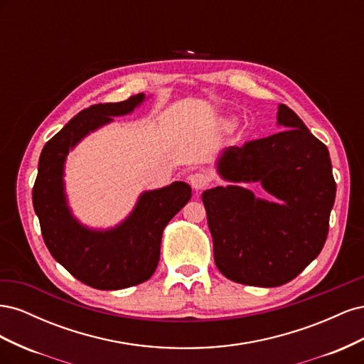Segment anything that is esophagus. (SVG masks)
Here are the masks:
<instances>
[{"label":"esophagus","mask_w":364,"mask_h":364,"mask_svg":"<svg viewBox=\"0 0 364 364\" xmlns=\"http://www.w3.org/2000/svg\"><path fill=\"white\" fill-rule=\"evenodd\" d=\"M188 181H190L193 188L199 191V190H203L205 186L209 183V176L206 173H203V171H197V173H193L190 176Z\"/></svg>","instance_id":"esophagus-1"}]
</instances>
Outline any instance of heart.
<instances>
[{
  "label": "heart",
  "mask_w": 364,
  "mask_h": 364,
  "mask_svg": "<svg viewBox=\"0 0 364 364\" xmlns=\"http://www.w3.org/2000/svg\"><path fill=\"white\" fill-rule=\"evenodd\" d=\"M229 124H232V121H229Z\"/></svg>",
  "instance_id": "b5f03b06"
}]
</instances>
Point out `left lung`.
Wrapping results in <instances>:
<instances>
[{
    "mask_svg": "<svg viewBox=\"0 0 364 364\" xmlns=\"http://www.w3.org/2000/svg\"><path fill=\"white\" fill-rule=\"evenodd\" d=\"M285 130L228 147L217 171L232 185L202 194L217 269L230 281L279 287L321 253L336 200L331 159L289 106H278ZM240 181H259L280 203L255 198Z\"/></svg>",
    "mask_w": 364,
    "mask_h": 364,
    "instance_id": "left-lung-1",
    "label": "left lung"
}]
</instances>
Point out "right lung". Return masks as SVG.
<instances>
[{
	"label": "right lung",
	"mask_w": 364,
	"mask_h": 364,
	"mask_svg": "<svg viewBox=\"0 0 364 364\" xmlns=\"http://www.w3.org/2000/svg\"><path fill=\"white\" fill-rule=\"evenodd\" d=\"M146 100L138 94L119 103L94 105L77 114L42 149L33 206L43 241L74 278L98 290H121L147 281L161 257L165 226L191 199V186L173 182L144 191L134 211L111 229H91L77 220L65 194V161L70 150L112 117L134 112Z\"/></svg>",
	"instance_id": "1"
}]
</instances>
